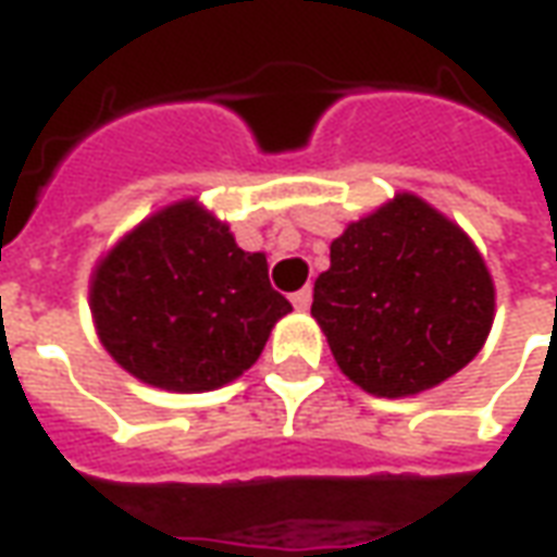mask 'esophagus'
Masks as SVG:
<instances>
[{"label": "esophagus", "mask_w": 557, "mask_h": 557, "mask_svg": "<svg viewBox=\"0 0 557 557\" xmlns=\"http://www.w3.org/2000/svg\"><path fill=\"white\" fill-rule=\"evenodd\" d=\"M290 302H294L299 311L309 309V306H311V287H302V290H297V294L290 297Z\"/></svg>", "instance_id": "1"}]
</instances>
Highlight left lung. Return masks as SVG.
I'll return each instance as SVG.
<instances>
[{
    "mask_svg": "<svg viewBox=\"0 0 557 557\" xmlns=\"http://www.w3.org/2000/svg\"><path fill=\"white\" fill-rule=\"evenodd\" d=\"M311 314L354 384L374 396H413L480 354L495 287L456 224L420 197L398 195L330 246Z\"/></svg>",
    "mask_w": 557,
    "mask_h": 557,
    "instance_id": "left-lung-1",
    "label": "left lung"
}]
</instances>
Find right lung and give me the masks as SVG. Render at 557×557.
I'll list each match as a JSON object with an SVG mask.
<instances>
[{
    "label": "right lung",
    "instance_id": "obj_1",
    "mask_svg": "<svg viewBox=\"0 0 557 557\" xmlns=\"http://www.w3.org/2000/svg\"><path fill=\"white\" fill-rule=\"evenodd\" d=\"M98 335L125 372L173 393H203L255 366L290 311L260 251L195 200L146 219L98 263L89 290Z\"/></svg>",
    "mask_w": 557,
    "mask_h": 557
}]
</instances>
